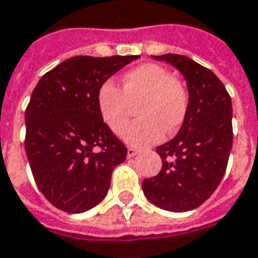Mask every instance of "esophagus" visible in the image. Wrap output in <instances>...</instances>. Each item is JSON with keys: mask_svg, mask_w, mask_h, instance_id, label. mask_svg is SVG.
I'll return each instance as SVG.
<instances>
[{"mask_svg": "<svg viewBox=\"0 0 258 258\" xmlns=\"http://www.w3.org/2000/svg\"><path fill=\"white\" fill-rule=\"evenodd\" d=\"M137 154H138V150L133 148V147H130L128 151H127V157H128V158H133V157H136Z\"/></svg>", "mask_w": 258, "mask_h": 258, "instance_id": "esophagus-1", "label": "esophagus"}]
</instances>
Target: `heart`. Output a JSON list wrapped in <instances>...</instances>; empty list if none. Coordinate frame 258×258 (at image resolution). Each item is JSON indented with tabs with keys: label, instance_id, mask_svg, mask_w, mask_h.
<instances>
[{
	"label": "heart",
	"instance_id": "obj_1",
	"mask_svg": "<svg viewBox=\"0 0 258 258\" xmlns=\"http://www.w3.org/2000/svg\"><path fill=\"white\" fill-rule=\"evenodd\" d=\"M97 106L103 121L115 134H121L137 107L140 120L124 132V140L136 147L158 143L166 133L183 124L189 107L185 83L165 68L144 63L127 72L121 79V90L111 82L100 86Z\"/></svg>",
	"mask_w": 258,
	"mask_h": 258
}]
</instances>
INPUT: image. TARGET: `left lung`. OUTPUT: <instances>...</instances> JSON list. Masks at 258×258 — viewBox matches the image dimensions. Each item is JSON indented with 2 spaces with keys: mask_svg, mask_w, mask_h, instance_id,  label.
I'll use <instances>...</instances> for the list:
<instances>
[{
  "mask_svg": "<svg viewBox=\"0 0 258 258\" xmlns=\"http://www.w3.org/2000/svg\"><path fill=\"white\" fill-rule=\"evenodd\" d=\"M179 70L186 80L189 107L179 133L157 147L162 168L143 180L147 199L169 212L201 206L216 190L227 168L233 144L232 100L208 68L186 56H154Z\"/></svg>",
  "mask_w": 258,
  "mask_h": 258,
  "instance_id": "obj_1",
  "label": "left lung"
}]
</instances>
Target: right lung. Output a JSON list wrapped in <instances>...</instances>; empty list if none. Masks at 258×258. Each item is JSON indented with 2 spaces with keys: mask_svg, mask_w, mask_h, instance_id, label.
Segmentation results:
<instances>
[{
  "mask_svg": "<svg viewBox=\"0 0 258 258\" xmlns=\"http://www.w3.org/2000/svg\"><path fill=\"white\" fill-rule=\"evenodd\" d=\"M140 56H75L45 73L25 110L33 179L55 208L82 213L100 203L127 148L103 121L100 86Z\"/></svg>",
  "mask_w": 258,
  "mask_h": 258,
  "instance_id": "right-lung-1",
  "label": "right lung"
}]
</instances>
